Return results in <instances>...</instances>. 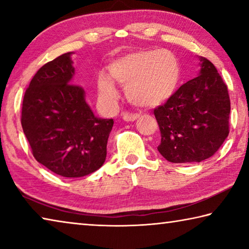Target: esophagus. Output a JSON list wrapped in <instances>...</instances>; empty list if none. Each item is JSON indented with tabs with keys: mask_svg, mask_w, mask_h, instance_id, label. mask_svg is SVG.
I'll return each mask as SVG.
<instances>
[{
	"mask_svg": "<svg viewBox=\"0 0 249 249\" xmlns=\"http://www.w3.org/2000/svg\"><path fill=\"white\" fill-rule=\"evenodd\" d=\"M122 119H123L125 122H134L137 119H140V115L138 114H124Z\"/></svg>",
	"mask_w": 249,
	"mask_h": 249,
	"instance_id": "obj_1",
	"label": "esophagus"
}]
</instances>
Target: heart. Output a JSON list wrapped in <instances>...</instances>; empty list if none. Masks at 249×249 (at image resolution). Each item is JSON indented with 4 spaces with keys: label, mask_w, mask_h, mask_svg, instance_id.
<instances>
[{
    "label": "heart",
    "mask_w": 249,
    "mask_h": 249,
    "mask_svg": "<svg viewBox=\"0 0 249 249\" xmlns=\"http://www.w3.org/2000/svg\"><path fill=\"white\" fill-rule=\"evenodd\" d=\"M108 74L101 72L96 78L99 99L105 108H114L120 98L113 79L125 88L126 98L135 107L153 108L175 93L181 68L178 58L169 50H140L112 61Z\"/></svg>",
    "instance_id": "1"
}]
</instances>
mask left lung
<instances>
[{"mask_svg":"<svg viewBox=\"0 0 249 249\" xmlns=\"http://www.w3.org/2000/svg\"><path fill=\"white\" fill-rule=\"evenodd\" d=\"M197 58V77L182 84L166 104L154 111L161 134L157 149L174 163L203 161L229 136L227 87L212 62Z\"/></svg>","mask_w":249,"mask_h":249,"instance_id":"obj_1","label":"left lung"}]
</instances>
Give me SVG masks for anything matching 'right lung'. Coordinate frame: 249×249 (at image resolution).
<instances>
[{
    "mask_svg": "<svg viewBox=\"0 0 249 249\" xmlns=\"http://www.w3.org/2000/svg\"><path fill=\"white\" fill-rule=\"evenodd\" d=\"M73 53L44 65L25 92L22 127L35 159L66 178L100 169L107 158L113 119L94 115L86 92L72 84Z\"/></svg>",
    "mask_w": 249,
    "mask_h": 249,
    "instance_id": "right-lung-1",
    "label": "right lung"
}]
</instances>
